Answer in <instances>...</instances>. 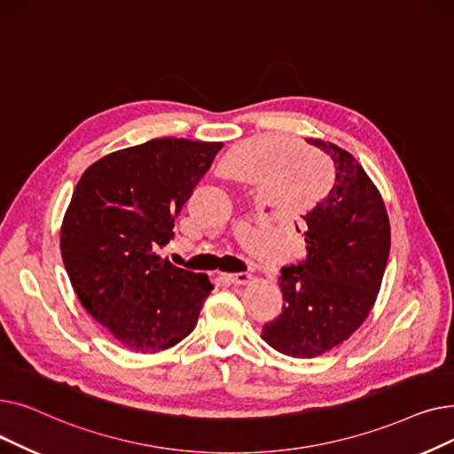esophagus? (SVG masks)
Returning a JSON list of instances; mask_svg holds the SVG:
<instances>
[{
  "instance_id": "34e87169",
  "label": "esophagus",
  "mask_w": 454,
  "mask_h": 454,
  "mask_svg": "<svg viewBox=\"0 0 454 454\" xmlns=\"http://www.w3.org/2000/svg\"><path fill=\"white\" fill-rule=\"evenodd\" d=\"M230 283H233V285H247L250 279H252V276L248 274V272H235V274H226L224 276Z\"/></svg>"
}]
</instances>
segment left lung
Returning a JSON list of instances; mask_svg holds the SVG:
<instances>
[{
    "mask_svg": "<svg viewBox=\"0 0 454 454\" xmlns=\"http://www.w3.org/2000/svg\"><path fill=\"white\" fill-rule=\"evenodd\" d=\"M307 143L331 156L335 182L296 226L307 257L281 269V315L261 331L269 346L298 359L333 349L361 327L390 254L383 199L359 161L333 143Z\"/></svg>",
    "mask_w": 454,
    "mask_h": 454,
    "instance_id": "8db88e82",
    "label": "left lung"
}]
</instances>
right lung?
<instances>
[{
	"label": "right lung",
	"mask_w": 454,
	"mask_h": 454,
	"mask_svg": "<svg viewBox=\"0 0 454 454\" xmlns=\"http://www.w3.org/2000/svg\"><path fill=\"white\" fill-rule=\"evenodd\" d=\"M221 149L151 139L90 165L71 197L60 230L69 281L91 318L136 353L185 339L213 289L206 274L175 267L160 250Z\"/></svg>",
	"instance_id": "right-lung-1"
}]
</instances>
